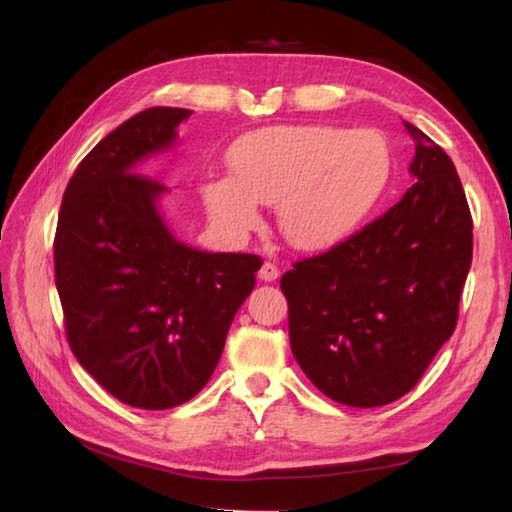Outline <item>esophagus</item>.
Here are the masks:
<instances>
[{
	"instance_id": "1",
	"label": "esophagus",
	"mask_w": 512,
	"mask_h": 512,
	"mask_svg": "<svg viewBox=\"0 0 512 512\" xmlns=\"http://www.w3.org/2000/svg\"><path fill=\"white\" fill-rule=\"evenodd\" d=\"M258 276H260V280H265V283H271V280H276L280 276V269L267 260V263H263V267H260Z\"/></svg>"
}]
</instances>
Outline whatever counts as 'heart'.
Returning a JSON list of instances; mask_svg holds the SVG:
<instances>
[{"instance_id": "heart-1", "label": "heart", "mask_w": 512, "mask_h": 512, "mask_svg": "<svg viewBox=\"0 0 512 512\" xmlns=\"http://www.w3.org/2000/svg\"><path fill=\"white\" fill-rule=\"evenodd\" d=\"M232 179L205 185L218 225L247 232L258 205H278L287 241L302 249L336 245L375 210L391 179L380 132L333 125H274L249 132L229 154Z\"/></svg>"}]
</instances>
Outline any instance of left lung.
<instances>
[{"instance_id":"1","label":"left lung","mask_w":512,"mask_h":512,"mask_svg":"<svg viewBox=\"0 0 512 512\" xmlns=\"http://www.w3.org/2000/svg\"><path fill=\"white\" fill-rule=\"evenodd\" d=\"M415 183L400 203L280 278L289 342L327 395L371 409L409 393L453 336L473 260V218L448 154L404 121Z\"/></svg>"}]
</instances>
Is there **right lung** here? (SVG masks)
Listing matches in <instances>:
<instances>
[{
	"label": "right lung",
	"instance_id": "add662e5",
	"mask_svg": "<svg viewBox=\"0 0 512 512\" xmlns=\"http://www.w3.org/2000/svg\"><path fill=\"white\" fill-rule=\"evenodd\" d=\"M190 114L148 108L101 139L68 181L55 234L72 353L110 395L148 411L205 387L263 265L254 254L187 247L156 212L165 185L137 163L170 148Z\"/></svg>",
	"mask_w": 512,
	"mask_h": 512
}]
</instances>
